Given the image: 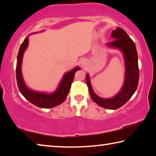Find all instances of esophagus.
I'll return each instance as SVG.
<instances>
[{"label":"esophagus","mask_w":156,"mask_h":156,"mask_svg":"<svg viewBox=\"0 0 156 156\" xmlns=\"http://www.w3.org/2000/svg\"><path fill=\"white\" fill-rule=\"evenodd\" d=\"M86 61L85 60H83V61H81V66H85V65H86Z\"/></svg>","instance_id":"1"}]
</instances>
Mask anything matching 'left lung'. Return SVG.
I'll list each match as a JSON object with an SVG mask.
<instances>
[{
  "mask_svg": "<svg viewBox=\"0 0 156 156\" xmlns=\"http://www.w3.org/2000/svg\"><path fill=\"white\" fill-rule=\"evenodd\" d=\"M112 37L114 40L107 43V45L110 48L120 50L125 61V78L121 90L114 97L102 98L93 91L88 74L86 75V81L93 102L103 108L116 109L125 105L136 91L139 83L140 71L135 44L126 31L121 28H116V29L112 31Z\"/></svg>",
  "mask_w": 156,
  "mask_h": 156,
  "instance_id": "left-lung-1",
  "label": "left lung"
}]
</instances>
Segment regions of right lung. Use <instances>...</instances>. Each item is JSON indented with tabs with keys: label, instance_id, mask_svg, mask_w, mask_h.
I'll use <instances>...</instances> for the list:
<instances>
[{
	"label": "right lung",
	"instance_id": "obj_1",
	"mask_svg": "<svg viewBox=\"0 0 156 156\" xmlns=\"http://www.w3.org/2000/svg\"><path fill=\"white\" fill-rule=\"evenodd\" d=\"M34 33H33V34H34ZM29 35L25 38V40L21 44L17 56L16 76L19 89H20L23 96L35 106L40 107V108H52V107L61 105L66 99L68 93L70 90L71 84L73 81L75 74L77 70H81V68L80 67L76 66L73 70L65 73L61 81H60L58 88L53 93H49L46 92H39L30 89L26 85V83L23 78L22 73H21L23 56L28 46V37H29Z\"/></svg>",
	"mask_w": 156,
	"mask_h": 156
}]
</instances>
